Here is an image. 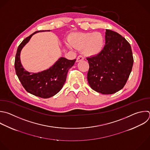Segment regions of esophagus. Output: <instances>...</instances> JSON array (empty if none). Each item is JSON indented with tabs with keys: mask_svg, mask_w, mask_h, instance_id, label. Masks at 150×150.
I'll use <instances>...</instances> for the list:
<instances>
[{
	"mask_svg": "<svg viewBox=\"0 0 150 150\" xmlns=\"http://www.w3.org/2000/svg\"><path fill=\"white\" fill-rule=\"evenodd\" d=\"M83 59H84V58H83L82 56H81V55H79V56H78V57H77V58H76V62H79V61H81L83 60Z\"/></svg>",
	"mask_w": 150,
	"mask_h": 150,
	"instance_id": "1",
	"label": "esophagus"
}]
</instances>
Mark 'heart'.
Here are the masks:
<instances>
[{"instance_id": "heart-1", "label": "heart", "mask_w": 150, "mask_h": 150, "mask_svg": "<svg viewBox=\"0 0 150 150\" xmlns=\"http://www.w3.org/2000/svg\"><path fill=\"white\" fill-rule=\"evenodd\" d=\"M68 46L81 49L82 53L89 57L101 53L105 46L103 33L96 32H76L69 37Z\"/></svg>"}]
</instances>
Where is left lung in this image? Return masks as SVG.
<instances>
[{
  "instance_id": "1",
  "label": "left lung",
  "mask_w": 150,
  "mask_h": 150,
  "mask_svg": "<svg viewBox=\"0 0 150 150\" xmlns=\"http://www.w3.org/2000/svg\"><path fill=\"white\" fill-rule=\"evenodd\" d=\"M87 79L91 88L103 94H112L125 85L134 59L129 42L116 32L106 29L105 45L99 54L86 58Z\"/></svg>"
}]
</instances>
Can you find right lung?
Instances as JSON below:
<instances>
[{"mask_svg": "<svg viewBox=\"0 0 150 150\" xmlns=\"http://www.w3.org/2000/svg\"><path fill=\"white\" fill-rule=\"evenodd\" d=\"M45 31L50 30L36 31L21 42L17 49L15 68L19 81L28 92L42 98H49L56 95L62 89L66 81L68 71L74 65L76 59L69 60L61 57L54 65L46 70L38 73L26 71L21 62V50L33 35Z\"/></svg>", "mask_w": 150, "mask_h": 150, "instance_id": "1", "label": "right lung"}]
</instances>
